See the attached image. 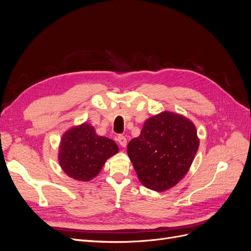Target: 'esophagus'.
<instances>
[{"instance_id": "esophagus-1", "label": "esophagus", "mask_w": 251, "mask_h": 251, "mask_svg": "<svg viewBox=\"0 0 251 251\" xmlns=\"http://www.w3.org/2000/svg\"><path fill=\"white\" fill-rule=\"evenodd\" d=\"M117 141H118V143H119L120 146L123 147V148H126V138L125 137L124 135H118V136H117Z\"/></svg>"}]
</instances>
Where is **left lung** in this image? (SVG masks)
<instances>
[{
    "label": "left lung",
    "instance_id": "1",
    "mask_svg": "<svg viewBox=\"0 0 251 251\" xmlns=\"http://www.w3.org/2000/svg\"><path fill=\"white\" fill-rule=\"evenodd\" d=\"M199 148L195 125L186 117L162 112L149 118L139 137L127 144V155L141 183L164 192L183 178Z\"/></svg>",
    "mask_w": 251,
    "mask_h": 251
}]
</instances>
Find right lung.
Listing matches in <instances>:
<instances>
[{"label": "right lung", "mask_w": 251, "mask_h": 251, "mask_svg": "<svg viewBox=\"0 0 251 251\" xmlns=\"http://www.w3.org/2000/svg\"><path fill=\"white\" fill-rule=\"evenodd\" d=\"M112 139L95 133L85 123L68 130L59 143L58 161L68 176L77 181H90L101 171L107 159L118 151Z\"/></svg>", "instance_id": "right-lung-1"}]
</instances>
